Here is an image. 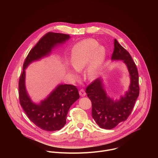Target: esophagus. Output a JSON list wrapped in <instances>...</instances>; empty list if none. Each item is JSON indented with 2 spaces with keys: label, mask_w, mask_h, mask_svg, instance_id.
<instances>
[{
  "label": "esophagus",
  "mask_w": 158,
  "mask_h": 158,
  "mask_svg": "<svg viewBox=\"0 0 158 158\" xmlns=\"http://www.w3.org/2000/svg\"><path fill=\"white\" fill-rule=\"evenodd\" d=\"M79 94H80V96H82V97H84V96H85V91H84V90L83 89H80V91H79Z\"/></svg>",
  "instance_id": "34e87169"
}]
</instances>
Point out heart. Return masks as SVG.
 Listing matches in <instances>:
<instances>
[{
    "mask_svg": "<svg viewBox=\"0 0 158 158\" xmlns=\"http://www.w3.org/2000/svg\"><path fill=\"white\" fill-rule=\"evenodd\" d=\"M98 45L95 39H86L77 44L71 52V62L74 68L80 71L87 64L86 74L90 79L96 77L106 58L105 48Z\"/></svg>",
    "mask_w": 158,
    "mask_h": 158,
    "instance_id": "obj_1",
    "label": "heart"
}]
</instances>
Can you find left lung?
<instances>
[{"label":"left lung","instance_id":"8db88e82","mask_svg":"<svg viewBox=\"0 0 158 158\" xmlns=\"http://www.w3.org/2000/svg\"><path fill=\"white\" fill-rule=\"evenodd\" d=\"M114 46L111 59L123 60L126 64L131 79L129 91L119 101H114L107 96L101 79L93 81L85 89L92 103V116L98 126L105 129H113L127 119L139 94V75L136 64L116 39Z\"/></svg>","mask_w":158,"mask_h":158}]
</instances>
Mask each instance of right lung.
I'll list each match as a JSON object with an SVG mask.
<instances>
[{"mask_svg": "<svg viewBox=\"0 0 158 158\" xmlns=\"http://www.w3.org/2000/svg\"><path fill=\"white\" fill-rule=\"evenodd\" d=\"M69 37L67 34L52 32L45 34L29 52L19 77L20 104L29 119L44 131H58L64 126L70 107L79 98L78 89L71 84L59 85L46 99L39 104H35L31 101L26 92L25 69L32 61L49 54L54 46L65 42Z\"/></svg>", "mask_w": 158, "mask_h": 158, "instance_id": "obj_1", "label": "right lung"}]
</instances>
